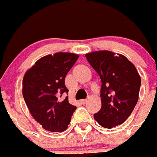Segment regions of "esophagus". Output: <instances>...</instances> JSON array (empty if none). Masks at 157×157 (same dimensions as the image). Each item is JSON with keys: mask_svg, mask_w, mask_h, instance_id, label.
<instances>
[{"mask_svg": "<svg viewBox=\"0 0 157 157\" xmlns=\"http://www.w3.org/2000/svg\"><path fill=\"white\" fill-rule=\"evenodd\" d=\"M87 99H82V100H80V102H81V104H85V103L87 102Z\"/></svg>", "mask_w": 157, "mask_h": 157, "instance_id": "34e87169", "label": "esophagus"}]
</instances>
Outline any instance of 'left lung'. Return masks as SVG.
<instances>
[{
    "label": "left lung",
    "mask_w": 157,
    "mask_h": 157,
    "mask_svg": "<svg viewBox=\"0 0 157 157\" xmlns=\"http://www.w3.org/2000/svg\"><path fill=\"white\" fill-rule=\"evenodd\" d=\"M101 81V109L94 115L101 127L112 128L122 124L138 100L141 77L135 66L121 54L98 51L85 55Z\"/></svg>",
    "instance_id": "1"
}]
</instances>
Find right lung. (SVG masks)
<instances>
[{
    "label": "right lung",
    "mask_w": 157,
    "mask_h": 157,
    "mask_svg": "<svg viewBox=\"0 0 157 157\" xmlns=\"http://www.w3.org/2000/svg\"><path fill=\"white\" fill-rule=\"evenodd\" d=\"M79 56L68 52L48 55L26 71L22 95L31 115L44 129L62 132L68 128L77 107L69 103L65 78Z\"/></svg>",
    "instance_id": "obj_1"
}]
</instances>
